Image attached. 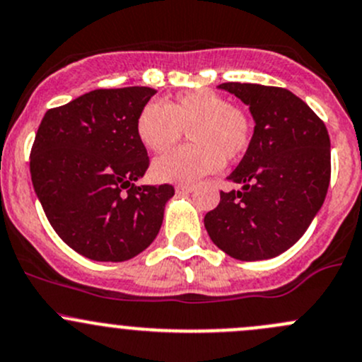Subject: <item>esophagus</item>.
<instances>
[{
    "label": "esophagus",
    "mask_w": 362,
    "mask_h": 362,
    "mask_svg": "<svg viewBox=\"0 0 362 362\" xmlns=\"http://www.w3.org/2000/svg\"><path fill=\"white\" fill-rule=\"evenodd\" d=\"M193 192V186L192 185H177L176 186V193H192Z\"/></svg>",
    "instance_id": "obj_1"
}]
</instances>
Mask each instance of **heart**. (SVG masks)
Here are the masks:
<instances>
[{"label":"heart","mask_w":362,"mask_h":362,"mask_svg":"<svg viewBox=\"0 0 362 362\" xmlns=\"http://www.w3.org/2000/svg\"><path fill=\"white\" fill-rule=\"evenodd\" d=\"M136 130L151 153L170 151L189 132L193 146L160 156L151 165V176L160 182H192L221 169L225 160L245 155L252 120L225 95L199 88L182 92L169 104L148 103L137 117Z\"/></svg>","instance_id":"heart-1"}]
</instances>
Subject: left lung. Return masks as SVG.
<instances>
[{
	"mask_svg": "<svg viewBox=\"0 0 362 362\" xmlns=\"http://www.w3.org/2000/svg\"><path fill=\"white\" fill-rule=\"evenodd\" d=\"M249 106L255 132L228 176L240 189L221 192L204 225L211 240L240 262L270 259L307 232L326 199L331 143L326 125L286 88L221 83Z\"/></svg>",
	"mask_w": 362,
	"mask_h": 362,
	"instance_id": "1",
	"label": "left lung"
}]
</instances>
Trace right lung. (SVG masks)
Returning <instances> with one entry per match:
<instances>
[{"label": "right lung", "instance_id": "obj_1", "mask_svg": "<svg viewBox=\"0 0 362 362\" xmlns=\"http://www.w3.org/2000/svg\"><path fill=\"white\" fill-rule=\"evenodd\" d=\"M150 87L92 90L45 113L31 180L52 228L94 262H127L158 235L170 185L137 186L150 158L137 117Z\"/></svg>", "mask_w": 362, "mask_h": 362}]
</instances>
